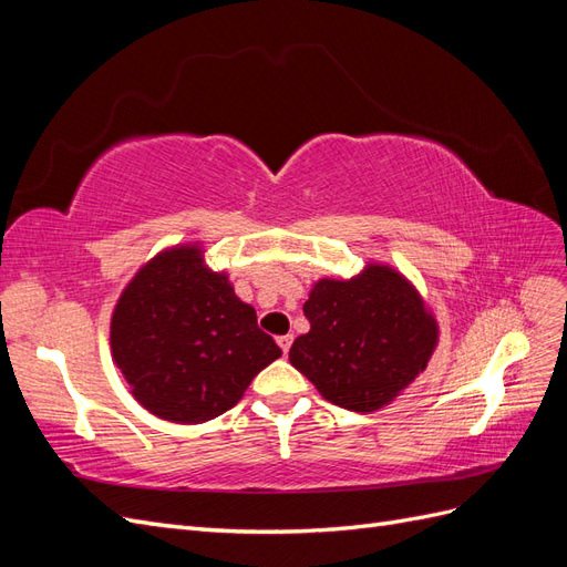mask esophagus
<instances>
[{
    "label": "esophagus",
    "mask_w": 567,
    "mask_h": 567,
    "mask_svg": "<svg viewBox=\"0 0 567 567\" xmlns=\"http://www.w3.org/2000/svg\"><path fill=\"white\" fill-rule=\"evenodd\" d=\"M277 342H279L281 352H284V354H288L290 346H293V336H279V338H277Z\"/></svg>",
    "instance_id": "34e87169"
}]
</instances>
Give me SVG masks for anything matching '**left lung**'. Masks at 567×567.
Listing matches in <instances>:
<instances>
[{
	"mask_svg": "<svg viewBox=\"0 0 567 567\" xmlns=\"http://www.w3.org/2000/svg\"><path fill=\"white\" fill-rule=\"evenodd\" d=\"M302 312L290 364L342 409L375 411L414 383L437 346V321L419 290L388 265L350 281L319 279Z\"/></svg>",
	"mask_w": 567,
	"mask_h": 567,
	"instance_id": "8db88e82",
	"label": "left lung"
}]
</instances>
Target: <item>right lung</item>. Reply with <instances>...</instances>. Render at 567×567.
<instances>
[{
  "mask_svg": "<svg viewBox=\"0 0 567 567\" xmlns=\"http://www.w3.org/2000/svg\"><path fill=\"white\" fill-rule=\"evenodd\" d=\"M111 350L134 400L173 423L225 414L281 357L198 246L163 250L136 271L113 310Z\"/></svg>",
  "mask_w": 567,
  "mask_h": 567,
  "instance_id": "obj_1",
  "label": "right lung"
}]
</instances>
